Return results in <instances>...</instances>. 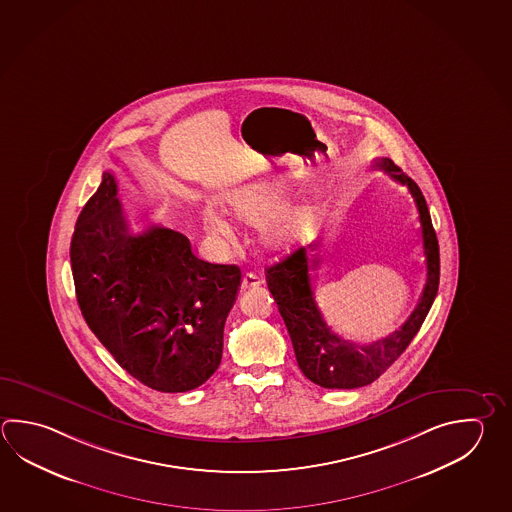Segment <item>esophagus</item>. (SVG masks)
I'll list each match as a JSON object with an SVG mask.
<instances>
[{
    "label": "esophagus",
    "mask_w": 512,
    "mask_h": 512,
    "mask_svg": "<svg viewBox=\"0 0 512 512\" xmlns=\"http://www.w3.org/2000/svg\"><path fill=\"white\" fill-rule=\"evenodd\" d=\"M262 279L257 275V273H251V271H246L244 275H242V288L244 290H250V288H257V286H261Z\"/></svg>",
    "instance_id": "esophagus-1"
}]
</instances>
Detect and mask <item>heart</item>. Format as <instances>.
<instances>
[{"mask_svg": "<svg viewBox=\"0 0 512 512\" xmlns=\"http://www.w3.org/2000/svg\"><path fill=\"white\" fill-rule=\"evenodd\" d=\"M286 203L284 186L273 181L248 184L224 197V208L244 224H261V239L268 248L288 250L306 239L313 217L306 206ZM204 226L208 233L222 241L233 237L230 222L217 210L204 213Z\"/></svg>", "mask_w": 512, "mask_h": 512, "instance_id": "heart-1", "label": "heart"}]
</instances>
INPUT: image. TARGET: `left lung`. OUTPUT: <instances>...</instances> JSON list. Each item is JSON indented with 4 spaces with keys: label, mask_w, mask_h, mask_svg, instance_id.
Listing matches in <instances>:
<instances>
[{
    "label": "left lung",
    "mask_w": 512,
    "mask_h": 512,
    "mask_svg": "<svg viewBox=\"0 0 512 512\" xmlns=\"http://www.w3.org/2000/svg\"><path fill=\"white\" fill-rule=\"evenodd\" d=\"M373 168L384 170L391 179L405 184L415 199L424 244V291L415 311L389 337L371 344H357L333 333L320 313L311 286V271L320 264L317 246L299 248L284 261L266 270V280L280 315L290 333L295 357L304 377L326 389H355L375 382L411 344L433 306L440 282V250L431 215L418 184L387 157H378Z\"/></svg>",
    "instance_id": "8db88e82"
}]
</instances>
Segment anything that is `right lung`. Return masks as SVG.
<instances>
[{"instance_id":"obj_1","label":"right lung","mask_w":512,"mask_h":512,"mask_svg":"<svg viewBox=\"0 0 512 512\" xmlns=\"http://www.w3.org/2000/svg\"><path fill=\"white\" fill-rule=\"evenodd\" d=\"M70 264L88 328L141 384L184 393L217 371L239 266L197 259L170 228L134 233L112 172L79 213Z\"/></svg>"}]
</instances>
